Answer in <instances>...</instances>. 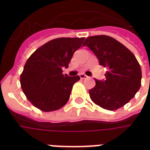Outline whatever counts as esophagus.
<instances>
[{
	"label": "esophagus",
	"instance_id": "34e87169",
	"mask_svg": "<svg viewBox=\"0 0 150 150\" xmlns=\"http://www.w3.org/2000/svg\"><path fill=\"white\" fill-rule=\"evenodd\" d=\"M79 77H80V79H84L88 78V76H87L86 75H84V74H80V75H79Z\"/></svg>",
	"mask_w": 150,
	"mask_h": 150
}]
</instances>
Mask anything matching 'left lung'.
I'll return each mask as SVG.
<instances>
[{"label": "left lung", "mask_w": 150, "mask_h": 150, "mask_svg": "<svg viewBox=\"0 0 150 150\" xmlns=\"http://www.w3.org/2000/svg\"><path fill=\"white\" fill-rule=\"evenodd\" d=\"M84 46L94 53L100 65L107 67L105 80H96L89 90L91 100L107 110L123 107L141 88L142 69L135 55L113 38L106 35L91 36Z\"/></svg>", "instance_id": "left-lung-1"}]
</instances>
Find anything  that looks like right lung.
<instances>
[{
    "label": "right lung",
    "mask_w": 150,
    "mask_h": 150,
    "mask_svg": "<svg viewBox=\"0 0 150 150\" xmlns=\"http://www.w3.org/2000/svg\"><path fill=\"white\" fill-rule=\"evenodd\" d=\"M85 38H59L36 50L28 59L21 75L24 94L34 107L43 112L58 110L70 98L72 87L80 79L79 75L62 74L68 67L75 51Z\"/></svg>",
    "instance_id": "1"
}]
</instances>
